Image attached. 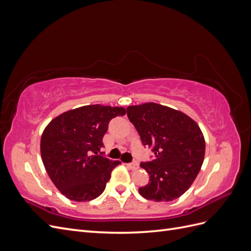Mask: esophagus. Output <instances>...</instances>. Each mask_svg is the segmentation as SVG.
I'll return each mask as SVG.
<instances>
[{"mask_svg":"<svg viewBox=\"0 0 251 251\" xmlns=\"http://www.w3.org/2000/svg\"><path fill=\"white\" fill-rule=\"evenodd\" d=\"M126 166L130 170H133V171H135V170H137L138 168H139V165H138V163L137 162H132V163H127L126 164Z\"/></svg>","mask_w":251,"mask_h":251,"instance_id":"esophagus-1","label":"esophagus"}]
</instances>
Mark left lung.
Instances as JSON below:
<instances>
[{"mask_svg": "<svg viewBox=\"0 0 251 251\" xmlns=\"http://www.w3.org/2000/svg\"><path fill=\"white\" fill-rule=\"evenodd\" d=\"M127 118L154 158L140 166L150 176L139 194L148 200L169 202L191 187L201 170L205 140L199 126L186 114L155 102L126 108Z\"/></svg>", "mask_w": 251, "mask_h": 251, "instance_id": "8db88e82", "label": "left lung"}]
</instances>
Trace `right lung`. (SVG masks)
<instances>
[{"label": "right lung", "mask_w": 251, "mask_h": 251, "mask_svg": "<svg viewBox=\"0 0 251 251\" xmlns=\"http://www.w3.org/2000/svg\"><path fill=\"white\" fill-rule=\"evenodd\" d=\"M123 107L92 104L60 114L45 128L41 155L53 184L76 202L97 198L120 161L101 155L102 138L110 120L124 116Z\"/></svg>", "instance_id": "1"}]
</instances>
